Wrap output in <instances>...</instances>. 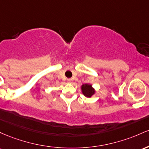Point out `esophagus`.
<instances>
[{
  "label": "esophagus",
  "instance_id": "1",
  "mask_svg": "<svg viewBox=\"0 0 149 149\" xmlns=\"http://www.w3.org/2000/svg\"><path fill=\"white\" fill-rule=\"evenodd\" d=\"M67 81H68V83H72V79H68V80H67Z\"/></svg>",
  "mask_w": 149,
  "mask_h": 149
}]
</instances>
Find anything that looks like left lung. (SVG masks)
Returning <instances> with one entry per match:
<instances>
[{
    "instance_id": "8db88e82",
    "label": "left lung",
    "mask_w": 149,
    "mask_h": 149,
    "mask_svg": "<svg viewBox=\"0 0 149 149\" xmlns=\"http://www.w3.org/2000/svg\"><path fill=\"white\" fill-rule=\"evenodd\" d=\"M81 88L83 94L86 97H88V98L91 97L95 93L94 88L92 87L91 84H83Z\"/></svg>"
}]
</instances>
